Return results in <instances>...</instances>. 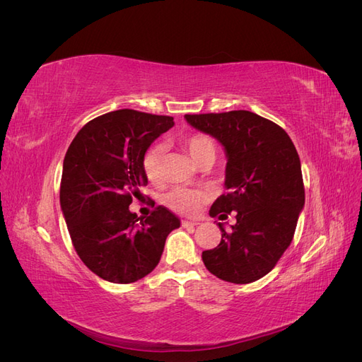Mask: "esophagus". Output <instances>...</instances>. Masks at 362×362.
Here are the masks:
<instances>
[{
  "instance_id": "1",
  "label": "esophagus",
  "mask_w": 362,
  "mask_h": 362,
  "mask_svg": "<svg viewBox=\"0 0 362 362\" xmlns=\"http://www.w3.org/2000/svg\"><path fill=\"white\" fill-rule=\"evenodd\" d=\"M181 225L184 228H194V226L199 225V222H196V221H181Z\"/></svg>"
}]
</instances>
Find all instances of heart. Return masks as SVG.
<instances>
[{
  "label": "heart",
  "mask_w": 362,
  "mask_h": 362,
  "mask_svg": "<svg viewBox=\"0 0 362 362\" xmlns=\"http://www.w3.org/2000/svg\"><path fill=\"white\" fill-rule=\"evenodd\" d=\"M184 148L189 151L192 158L199 164L206 166L213 164L217 157V145L211 136L204 133H193L182 139ZM166 148L161 144L152 145L144 157V169L148 180L152 184L163 182V160ZM206 199L202 190L190 187H177L164 196V204L170 210L180 211L182 214H193L199 210L201 204Z\"/></svg>",
  "instance_id": "obj_1"
}]
</instances>
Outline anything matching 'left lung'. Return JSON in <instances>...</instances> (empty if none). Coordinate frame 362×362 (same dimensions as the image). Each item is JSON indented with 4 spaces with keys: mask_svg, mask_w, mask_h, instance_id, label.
Here are the masks:
<instances>
[{
    "mask_svg": "<svg viewBox=\"0 0 362 362\" xmlns=\"http://www.w3.org/2000/svg\"><path fill=\"white\" fill-rule=\"evenodd\" d=\"M187 122L216 137L226 149V192L210 216L237 223L204 250V264L233 284L254 282L276 266L290 246L305 204L299 154L290 136L272 120L247 110L185 115Z\"/></svg>",
    "mask_w": 362,
    "mask_h": 362,
    "instance_id": "8db88e82",
    "label": "left lung"
}]
</instances>
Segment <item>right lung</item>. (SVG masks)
Returning <instances> with one entry per match:
<instances>
[{
	"label": "right lung",
	"instance_id": "add662e5",
	"mask_svg": "<svg viewBox=\"0 0 362 362\" xmlns=\"http://www.w3.org/2000/svg\"><path fill=\"white\" fill-rule=\"evenodd\" d=\"M172 127L170 116L131 108L110 112L87 122L64 157L60 205L74 249L108 282L146 276L158 264L168 235L180 226L163 205L141 218L128 208L148 184V148Z\"/></svg>",
	"mask_w": 362,
	"mask_h": 362
}]
</instances>
